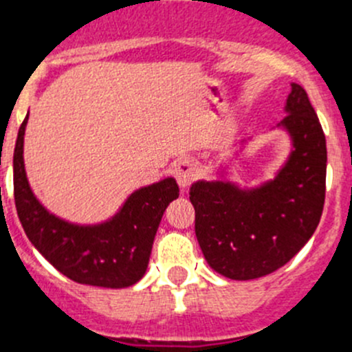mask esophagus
Listing matches in <instances>:
<instances>
[{
    "label": "esophagus",
    "mask_w": 352,
    "mask_h": 352,
    "mask_svg": "<svg viewBox=\"0 0 352 352\" xmlns=\"http://www.w3.org/2000/svg\"><path fill=\"white\" fill-rule=\"evenodd\" d=\"M173 175H175L179 186L182 187V189H186V187H189L197 177L196 163L190 162V160H180V162L175 163V166H173Z\"/></svg>",
    "instance_id": "esophagus-1"
}]
</instances>
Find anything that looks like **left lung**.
<instances>
[{"label": "left lung", "mask_w": 352, "mask_h": 352, "mask_svg": "<svg viewBox=\"0 0 352 352\" xmlns=\"http://www.w3.org/2000/svg\"><path fill=\"white\" fill-rule=\"evenodd\" d=\"M287 113L282 125L294 151L277 179L254 190L225 182H197L189 190L201 251L214 272L232 280H252L284 267L322 218L325 134L302 85L292 84Z\"/></svg>", "instance_id": "1"}]
</instances>
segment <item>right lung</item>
<instances>
[{"label":"right lung","mask_w":352,"mask_h":352,"mask_svg":"<svg viewBox=\"0 0 352 352\" xmlns=\"http://www.w3.org/2000/svg\"><path fill=\"white\" fill-rule=\"evenodd\" d=\"M22 122L13 153V196L29 241L58 272L78 284L122 289L135 284L148 268L153 241L166 206L179 197L173 179L139 189L113 220L78 227L47 213L34 197L23 168Z\"/></svg>","instance_id":"1"}]
</instances>
